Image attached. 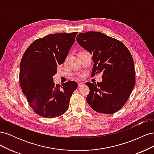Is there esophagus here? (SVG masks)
<instances>
[{
	"label": "esophagus",
	"mask_w": 154,
	"mask_h": 154,
	"mask_svg": "<svg viewBox=\"0 0 154 154\" xmlns=\"http://www.w3.org/2000/svg\"><path fill=\"white\" fill-rule=\"evenodd\" d=\"M83 83H82V82H80V83H78V87H82V86H83Z\"/></svg>",
	"instance_id": "obj_1"
}]
</instances>
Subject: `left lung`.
<instances>
[{"instance_id": "left-lung-1", "label": "left lung", "mask_w": 154, "mask_h": 154, "mask_svg": "<svg viewBox=\"0 0 154 154\" xmlns=\"http://www.w3.org/2000/svg\"><path fill=\"white\" fill-rule=\"evenodd\" d=\"M76 40L92 54L91 76L102 74L101 82L86 83L88 105L101 114L116 112L127 103L136 83L131 53L122 42L100 32L79 33Z\"/></svg>"}]
</instances>
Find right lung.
Segmentation results:
<instances>
[{"label": "right lung", "instance_id": "right-lung-1", "mask_svg": "<svg viewBox=\"0 0 154 154\" xmlns=\"http://www.w3.org/2000/svg\"><path fill=\"white\" fill-rule=\"evenodd\" d=\"M78 32L50 34L35 40L26 50L20 65L19 82L31 108L46 118L62 116L78 84L68 81L55 85L53 76L64 62Z\"/></svg>", "mask_w": 154, "mask_h": 154}]
</instances>
